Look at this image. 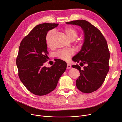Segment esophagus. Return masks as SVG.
<instances>
[{
	"label": "esophagus",
	"mask_w": 122,
	"mask_h": 122,
	"mask_svg": "<svg viewBox=\"0 0 122 122\" xmlns=\"http://www.w3.org/2000/svg\"><path fill=\"white\" fill-rule=\"evenodd\" d=\"M72 68V67H71V65H70V64H67V69H71Z\"/></svg>",
	"instance_id": "esophagus-1"
}]
</instances>
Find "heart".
<instances>
[{"label": "heart", "instance_id": "heart-1", "mask_svg": "<svg viewBox=\"0 0 122 122\" xmlns=\"http://www.w3.org/2000/svg\"><path fill=\"white\" fill-rule=\"evenodd\" d=\"M64 30L66 34L68 36V37L72 40L75 39L78 35V32L76 29L71 26H67L64 28ZM54 34V31L50 30L48 31L45 36V41L47 45L49 47L52 46L51 44V39ZM80 43V41H79ZM74 53V51L73 49H61L57 51L55 53L56 56L65 61H68L72 55Z\"/></svg>", "mask_w": 122, "mask_h": 122}]
</instances>
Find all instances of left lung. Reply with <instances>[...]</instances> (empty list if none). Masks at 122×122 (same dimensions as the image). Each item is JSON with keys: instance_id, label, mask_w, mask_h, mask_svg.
Wrapping results in <instances>:
<instances>
[{"instance_id": "8db88e82", "label": "left lung", "mask_w": 122, "mask_h": 122, "mask_svg": "<svg viewBox=\"0 0 122 122\" xmlns=\"http://www.w3.org/2000/svg\"><path fill=\"white\" fill-rule=\"evenodd\" d=\"M67 24L80 26L84 31V42L81 50L73 58L78 65H73L77 69L80 76L76 81V86L83 93H93L100 87L109 70L110 53L107 43L99 29L86 20L72 21Z\"/></svg>"}]
</instances>
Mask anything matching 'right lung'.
Returning a JSON list of instances; mask_svg holds the SVG:
<instances>
[{
	"label": "right lung",
	"mask_w": 122,
	"mask_h": 122,
	"mask_svg": "<svg viewBox=\"0 0 122 122\" xmlns=\"http://www.w3.org/2000/svg\"><path fill=\"white\" fill-rule=\"evenodd\" d=\"M57 23L40 24L22 39L16 58L18 76L27 89L36 95L43 96L56 88L58 80L67 68V64L58 59L50 68L44 66L48 61L45 36Z\"/></svg>",
	"instance_id": "1"
}]
</instances>
